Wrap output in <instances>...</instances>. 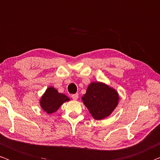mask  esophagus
<instances>
[{
  "label": "esophagus",
  "mask_w": 160,
  "mask_h": 160,
  "mask_svg": "<svg viewBox=\"0 0 160 160\" xmlns=\"http://www.w3.org/2000/svg\"><path fill=\"white\" fill-rule=\"evenodd\" d=\"M71 98H73V100H77L78 98V94L76 93V94H73V95H71Z\"/></svg>",
  "instance_id": "1"
}]
</instances>
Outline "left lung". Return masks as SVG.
I'll list each match as a JSON object with an SVG mask.
<instances>
[{
    "mask_svg": "<svg viewBox=\"0 0 160 160\" xmlns=\"http://www.w3.org/2000/svg\"><path fill=\"white\" fill-rule=\"evenodd\" d=\"M119 98L115 89L102 83L93 82L89 85L82 100L94 119L100 120L113 112Z\"/></svg>",
    "mask_w": 160,
    "mask_h": 160,
    "instance_id": "left-lung-1",
    "label": "left lung"
}]
</instances>
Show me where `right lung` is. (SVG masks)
I'll return each mask as SVG.
<instances>
[{"instance_id":"1","label":"right lung","mask_w":160,"mask_h":160,"mask_svg":"<svg viewBox=\"0 0 160 160\" xmlns=\"http://www.w3.org/2000/svg\"><path fill=\"white\" fill-rule=\"evenodd\" d=\"M69 98L63 94L59 93L54 87H49L41 98V108L48 113L55 112L63 102L68 101Z\"/></svg>"}]
</instances>
